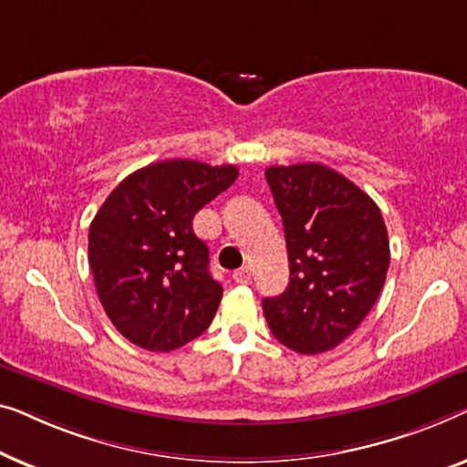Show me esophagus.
Wrapping results in <instances>:
<instances>
[{
	"label": "esophagus",
	"instance_id": "obj_1",
	"mask_svg": "<svg viewBox=\"0 0 467 467\" xmlns=\"http://www.w3.org/2000/svg\"><path fill=\"white\" fill-rule=\"evenodd\" d=\"M233 279L236 281V284L247 285L249 281H252V271H249L247 266H245V268H239V271H234V273H233Z\"/></svg>",
	"mask_w": 467,
	"mask_h": 467
}]
</instances>
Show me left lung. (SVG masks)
<instances>
[{"mask_svg":"<svg viewBox=\"0 0 467 467\" xmlns=\"http://www.w3.org/2000/svg\"><path fill=\"white\" fill-rule=\"evenodd\" d=\"M284 220L290 284L262 300L273 337L302 356L343 343L377 302L389 268V236L364 190L337 171L305 162L268 167Z\"/></svg>","mask_w":467,"mask_h":467,"instance_id":"obj_1","label":"left lung"}]
</instances>
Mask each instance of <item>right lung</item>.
Segmentation results:
<instances>
[{"instance_id":"obj_1","label":"right lung","mask_w":467,"mask_h":467,"mask_svg":"<svg viewBox=\"0 0 467 467\" xmlns=\"http://www.w3.org/2000/svg\"><path fill=\"white\" fill-rule=\"evenodd\" d=\"M234 165L161 161L118 183L88 231L99 300L130 343L173 351L207 330L222 300L194 215L231 188Z\"/></svg>"}]
</instances>
